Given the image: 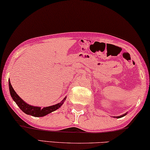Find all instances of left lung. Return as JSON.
Returning a JSON list of instances; mask_svg holds the SVG:
<instances>
[{
  "instance_id": "1",
  "label": "left lung",
  "mask_w": 150,
  "mask_h": 150,
  "mask_svg": "<svg viewBox=\"0 0 150 150\" xmlns=\"http://www.w3.org/2000/svg\"><path fill=\"white\" fill-rule=\"evenodd\" d=\"M127 115V113H125V114H123V115H120V116H117V117H116V118H121V117H123V116H125V115Z\"/></svg>"
}]
</instances>
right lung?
Here are the masks:
<instances>
[{"label": "right lung", "instance_id": "1", "mask_svg": "<svg viewBox=\"0 0 150 150\" xmlns=\"http://www.w3.org/2000/svg\"><path fill=\"white\" fill-rule=\"evenodd\" d=\"M8 85H9V91H10L11 96L14 101L15 102L19 108L22 110L24 113L27 114V115H32L33 117H44V116L48 115L53 111H54L59 108H61V105L64 103V101H65L66 97H65L60 103H58L55 105L45 107L43 108H41V107L33 106L29 105L25 101H24L21 97L16 94L15 90L12 87L10 80L8 81Z\"/></svg>", "mask_w": 150, "mask_h": 150}]
</instances>
